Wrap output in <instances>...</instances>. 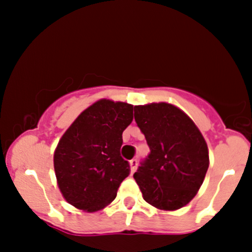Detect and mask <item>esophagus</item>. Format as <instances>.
<instances>
[{
  "mask_svg": "<svg viewBox=\"0 0 252 252\" xmlns=\"http://www.w3.org/2000/svg\"><path fill=\"white\" fill-rule=\"evenodd\" d=\"M129 163H130V172L131 173H134V172L136 171V167H138V159L133 158Z\"/></svg>",
  "mask_w": 252,
  "mask_h": 252,
  "instance_id": "1",
  "label": "esophagus"
}]
</instances>
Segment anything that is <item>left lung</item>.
Wrapping results in <instances>:
<instances>
[{
    "label": "left lung",
    "mask_w": 252,
    "mask_h": 252,
    "mask_svg": "<svg viewBox=\"0 0 252 252\" xmlns=\"http://www.w3.org/2000/svg\"><path fill=\"white\" fill-rule=\"evenodd\" d=\"M134 117L150 147L134 173L142 197L158 210L184 207L199 191L210 163L204 136L171 103L135 106Z\"/></svg>",
    "instance_id": "1"
}]
</instances>
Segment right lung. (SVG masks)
I'll list each match as a JSON object with an SVG mask.
<instances>
[{"label": "right lung", "instance_id": "right-lung-1", "mask_svg": "<svg viewBox=\"0 0 252 252\" xmlns=\"http://www.w3.org/2000/svg\"><path fill=\"white\" fill-rule=\"evenodd\" d=\"M133 121V105L97 101L65 130L53 155L63 197L79 210L95 212L111 204L130 172L122 158V134Z\"/></svg>", "mask_w": 252, "mask_h": 252}]
</instances>
